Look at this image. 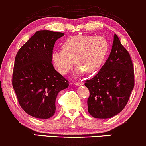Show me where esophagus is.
<instances>
[{
	"label": "esophagus",
	"mask_w": 146,
	"mask_h": 146,
	"mask_svg": "<svg viewBox=\"0 0 146 146\" xmlns=\"http://www.w3.org/2000/svg\"><path fill=\"white\" fill-rule=\"evenodd\" d=\"M75 84L76 85V86L83 85L84 84V82H75Z\"/></svg>",
	"instance_id": "34e87169"
}]
</instances>
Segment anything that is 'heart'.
<instances>
[{
  "mask_svg": "<svg viewBox=\"0 0 146 146\" xmlns=\"http://www.w3.org/2000/svg\"><path fill=\"white\" fill-rule=\"evenodd\" d=\"M63 50H56L51 58L54 66L61 74L66 75L74 64L79 66L76 74L84 70L93 73L101 66L108 49V44L102 36H75L67 39L62 44Z\"/></svg>",
  "mask_w": 146,
  "mask_h": 146,
  "instance_id": "heart-1",
  "label": "heart"
}]
</instances>
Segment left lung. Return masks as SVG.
I'll return each instance as SVG.
<instances>
[{
  "label": "left lung",
  "mask_w": 146,
  "mask_h": 146,
  "mask_svg": "<svg viewBox=\"0 0 146 146\" xmlns=\"http://www.w3.org/2000/svg\"><path fill=\"white\" fill-rule=\"evenodd\" d=\"M84 84L90 91L88 111L95 118H110L127 104L134 87V70L130 55L115 34L107 60Z\"/></svg>",
  "instance_id": "1"
}]
</instances>
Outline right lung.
Returning <instances> with one entry per match:
<instances>
[{"label":"right lung","instance_id":"add662e5","mask_svg":"<svg viewBox=\"0 0 146 146\" xmlns=\"http://www.w3.org/2000/svg\"><path fill=\"white\" fill-rule=\"evenodd\" d=\"M62 33L39 31L19 49L13 74V88L23 110L36 118L48 119L56 111L58 93L69 82L54 69L51 55Z\"/></svg>","mask_w":146,"mask_h":146}]
</instances>
